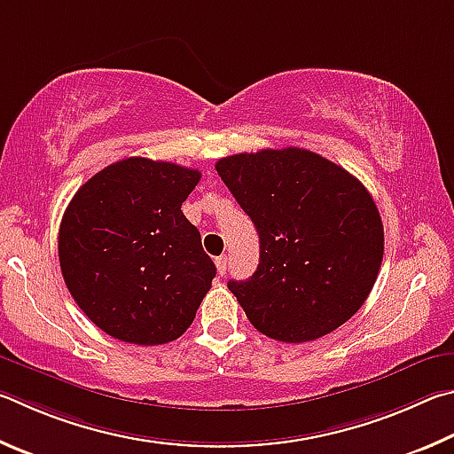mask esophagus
Returning a JSON list of instances; mask_svg holds the SVG:
<instances>
[{"mask_svg":"<svg viewBox=\"0 0 454 454\" xmlns=\"http://www.w3.org/2000/svg\"><path fill=\"white\" fill-rule=\"evenodd\" d=\"M215 267H217V273L223 277L227 273V257H217L215 259Z\"/></svg>","mask_w":454,"mask_h":454,"instance_id":"esophagus-1","label":"esophagus"}]
</instances>
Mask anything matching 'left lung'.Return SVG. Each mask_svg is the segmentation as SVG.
<instances>
[{
  "instance_id": "left-lung-1",
  "label": "left lung",
  "mask_w": 454,
  "mask_h": 454,
  "mask_svg": "<svg viewBox=\"0 0 454 454\" xmlns=\"http://www.w3.org/2000/svg\"><path fill=\"white\" fill-rule=\"evenodd\" d=\"M215 169L259 233L257 271L227 283L253 327L307 343L351 319L385 249L383 221L363 183L299 147L229 155Z\"/></svg>"
}]
</instances>
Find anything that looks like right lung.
Masks as SVG:
<instances>
[{"instance_id": "right-lung-1", "label": "right lung", "mask_w": 454, "mask_h": 454, "mask_svg": "<svg viewBox=\"0 0 454 454\" xmlns=\"http://www.w3.org/2000/svg\"><path fill=\"white\" fill-rule=\"evenodd\" d=\"M201 173L127 157L79 187L59 227V265L93 325L133 345H163L193 323L215 263L181 205Z\"/></svg>"}]
</instances>
